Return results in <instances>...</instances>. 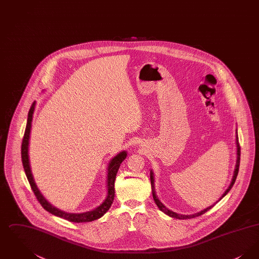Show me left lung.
Masks as SVG:
<instances>
[{
  "label": "left lung",
  "mask_w": 259,
  "mask_h": 259,
  "mask_svg": "<svg viewBox=\"0 0 259 259\" xmlns=\"http://www.w3.org/2000/svg\"><path fill=\"white\" fill-rule=\"evenodd\" d=\"M236 143H237V162H236V167H235V171L234 175H233V179H232V182H231V184L230 185L228 186V188L226 189V191L222 194V197L220 198V200L219 201H221L222 198L224 197L229 191H230V189L232 188V186L235 184V181H236V179H237V176H238V172H239V166H240V156H241V148H240V144H239V140H238V135L236 136ZM150 183H151V189H152V196H153V200H154V202H155V204L157 205V207L159 208L160 210H162L163 212H165L166 214H168V215H170V217H172V218H175V219H179V220H187V219H193V218H197L199 215H201V214H203V213H205L206 211H208L209 209H211L215 204H213V205H211V206H209L208 207L207 209H203V210H201V211H199L197 213H194V214H188V215H185V214H179V213H177V212H174L172 210H170V209H167L162 203H161L160 201L157 199L156 197V194H155V189H154V179H153V172H150ZM218 201V202H219ZM217 202V203H218Z\"/></svg>",
  "instance_id": "1"
}]
</instances>
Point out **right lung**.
<instances>
[{
	"label": "right lung",
	"mask_w": 259,
	"mask_h": 259,
	"mask_svg": "<svg viewBox=\"0 0 259 259\" xmlns=\"http://www.w3.org/2000/svg\"><path fill=\"white\" fill-rule=\"evenodd\" d=\"M35 105L36 102H34L30 108V111L28 112V119H27V125H26V129H25L24 137L22 140V146H21V158H22V164H23V168H24L25 174L26 177L28 179V182L31 185V188L34 192V194L36 195L37 201L39 202V204L44 207V209L48 211H50V213L62 218L66 221H69L71 222H93L95 220H98L101 217H103L108 209L111 208L113 198H114V181H115V177L117 171L120 167V164L122 163V161L126 158V151H121L119 152V154H117L115 157H113L111 159L109 167H108V195L106 200L99 206L98 208L92 209L90 211L87 212H82V213H70V212H65L63 210L56 209L55 207H53L52 205H50L45 197L41 195V193L39 192V190L37 189V185L34 182L33 179V175L31 172V168H30V163H29V155H28V148H29V138H30V132H31V125H32V119H33V113L35 110Z\"/></svg>",
	"instance_id": "add662e5"
}]
</instances>
